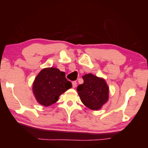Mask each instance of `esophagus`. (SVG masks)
<instances>
[{"instance_id": "obj_1", "label": "esophagus", "mask_w": 148, "mask_h": 148, "mask_svg": "<svg viewBox=\"0 0 148 148\" xmlns=\"http://www.w3.org/2000/svg\"><path fill=\"white\" fill-rule=\"evenodd\" d=\"M72 87H73V88H75L77 86V82H76V81H72Z\"/></svg>"}]
</instances>
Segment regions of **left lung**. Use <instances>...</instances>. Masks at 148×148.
Wrapping results in <instances>:
<instances>
[{"label": "left lung", "instance_id": "8db88e82", "mask_svg": "<svg viewBox=\"0 0 148 148\" xmlns=\"http://www.w3.org/2000/svg\"><path fill=\"white\" fill-rule=\"evenodd\" d=\"M83 79L84 83L77 88L81 101L90 109H100L109 97V88L105 80L92 74L84 75Z\"/></svg>", "mask_w": 148, "mask_h": 148}]
</instances>
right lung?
Instances as JSON below:
<instances>
[{"label":"right lung","instance_id":"right-lung-1","mask_svg":"<svg viewBox=\"0 0 148 148\" xmlns=\"http://www.w3.org/2000/svg\"><path fill=\"white\" fill-rule=\"evenodd\" d=\"M72 87L64 72L56 68L42 69L36 77L33 92L39 103L49 106L58 100L59 96Z\"/></svg>","mask_w":148,"mask_h":148}]
</instances>
